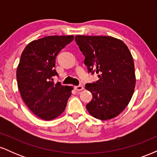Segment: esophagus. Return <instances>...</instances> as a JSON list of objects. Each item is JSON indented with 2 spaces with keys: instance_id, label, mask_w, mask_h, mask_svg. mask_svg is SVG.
<instances>
[{
  "instance_id": "obj_1",
  "label": "esophagus",
  "mask_w": 157,
  "mask_h": 157,
  "mask_svg": "<svg viewBox=\"0 0 157 157\" xmlns=\"http://www.w3.org/2000/svg\"><path fill=\"white\" fill-rule=\"evenodd\" d=\"M75 89L77 90V91H82V89H83V87H82V86H75Z\"/></svg>"
}]
</instances>
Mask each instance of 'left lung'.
Wrapping results in <instances>:
<instances>
[{"label": "left lung", "mask_w": 157, "mask_h": 157, "mask_svg": "<svg viewBox=\"0 0 157 157\" xmlns=\"http://www.w3.org/2000/svg\"><path fill=\"white\" fill-rule=\"evenodd\" d=\"M88 72L99 80L86 85L92 94L86 109L94 117L107 120L118 116L128 105L136 77L132 55L120 40L109 36H75Z\"/></svg>", "instance_id": "left-lung-1"}]
</instances>
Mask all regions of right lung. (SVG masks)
<instances>
[{"instance_id":"obj_1","label":"right lung","mask_w":157,"mask_h":157,"mask_svg":"<svg viewBox=\"0 0 157 157\" xmlns=\"http://www.w3.org/2000/svg\"><path fill=\"white\" fill-rule=\"evenodd\" d=\"M73 40V35L43 37L29 43L21 56L17 68L20 93L29 109L43 120L60 115L71 94V86L54 83L52 77L58 76L55 69L57 55Z\"/></svg>"}]
</instances>
